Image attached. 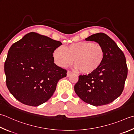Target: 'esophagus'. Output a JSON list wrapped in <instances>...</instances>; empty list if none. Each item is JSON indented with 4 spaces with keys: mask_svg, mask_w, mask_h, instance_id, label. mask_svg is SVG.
Wrapping results in <instances>:
<instances>
[{
    "mask_svg": "<svg viewBox=\"0 0 134 134\" xmlns=\"http://www.w3.org/2000/svg\"><path fill=\"white\" fill-rule=\"evenodd\" d=\"M72 72L70 71H67V77H69V76L72 74Z\"/></svg>",
    "mask_w": 134,
    "mask_h": 134,
    "instance_id": "esophagus-1",
    "label": "esophagus"
}]
</instances>
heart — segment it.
<instances>
[{"label": "heart", "instance_id": "heart-1", "mask_svg": "<svg viewBox=\"0 0 134 134\" xmlns=\"http://www.w3.org/2000/svg\"><path fill=\"white\" fill-rule=\"evenodd\" d=\"M105 52L101 45L91 42H79L69 44L65 48L59 47L53 52L54 62L64 67L74 60L75 69L84 74L95 71L103 63Z\"/></svg>", "mask_w": 134, "mask_h": 134}]
</instances>
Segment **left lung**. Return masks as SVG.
Listing matches in <instances>:
<instances>
[{"mask_svg":"<svg viewBox=\"0 0 134 134\" xmlns=\"http://www.w3.org/2000/svg\"><path fill=\"white\" fill-rule=\"evenodd\" d=\"M95 41L105 52L102 65L88 75H79L74 91L81 99L95 106L110 103L121 95L128 74L124 54L112 39L104 33L93 34L85 39Z\"/></svg>","mask_w":134,"mask_h":134,"instance_id":"obj_1","label":"left lung"}]
</instances>
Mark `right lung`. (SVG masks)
Here are the masks:
<instances>
[{
    "instance_id": "1",
    "label": "right lung",
    "mask_w": 134,
    "mask_h": 134,
    "mask_svg": "<svg viewBox=\"0 0 134 134\" xmlns=\"http://www.w3.org/2000/svg\"><path fill=\"white\" fill-rule=\"evenodd\" d=\"M62 43L30 32L8 52L4 72L8 90L21 103L38 106L48 101L67 70L54 64L53 53Z\"/></svg>"
}]
</instances>
